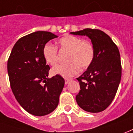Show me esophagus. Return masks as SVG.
I'll return each mask as SVG.
<instances>
[{"label":"esophagus","instance_id":"esophagus-1","mask_svg":"<svg viewBox=\"0 0 133 133\" xmlns=\"http://www.w3.org/2000/svg\"><path fill=\"white\" fill-rule=\"evenodd\" d=\"M71 80H72V79L65 78V84H67V83H69V82H70Z\"/></svg>","mask_w":133,"mask_h":133}]
</instances>
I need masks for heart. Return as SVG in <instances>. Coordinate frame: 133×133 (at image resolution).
<instances>
[{
    "label": "heart",
    "instance_id": "heart-1",
    "mask_svg": "<svg viewBox=\"0 0 133 133\" xmlns=\"http://www.w3.org/2000/svg\"><path fill=\"white\" fill-rule=\"evenodd\" d=\"M58 48L61 52H66L64 64L58 65L52 69L54 75L64 77H72L78 72L79 68L85 69L93 63L95 49L90 41L80 37L66 35L58 40ZM43 56L48 64L54 66L58 63V48L51 43H46L43 49Z\"/></svg>",
    "mask_w": 133,
    "mask_h": 133
}]
</instances>
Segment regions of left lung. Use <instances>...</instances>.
I'll return each instance as SVG.
<instances>
[{
    "label": "left lung",
    "instance_id": "obj_1",
    "mask_svg": "<svg viewBox=\"0 0 133 133\" xmlns=\"http://www.w3.org/2000/svg\"><path fill=\"white\" fill-rule=\"evenodd\" d=\"M71 33L87 35L95 49L93 63L77 78L80 85L76 96L77 103L86 111L101 112L111 103L120 82L119 51L111 37L101 30L87 28Z\"/></svg>",
    "mask_w": 133,
    "mask_h": 133
}]
</instances>
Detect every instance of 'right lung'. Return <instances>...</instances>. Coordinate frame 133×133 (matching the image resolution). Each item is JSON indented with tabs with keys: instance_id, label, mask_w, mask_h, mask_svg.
Wrapping results in <instances>:
<instances>
[{
	"instance_id": "obj_1",
	"label": "right lung",
	"mask_w": 133,
	"mask_h": 133,
	"mask_svg": "<svg viewBox=\"0 0 133 133\" xmlns=\"http://www.w3.org/2000/svg\"><path fill=\"white\" fill-rule=\"evenodd\" d=\"M57 37L54 34L37 31L18 40L7 63L10 85L16 101L35 116H45L56 109L64 86L56 75L48 78L50 66L43 56L44 45Z\"/></svg>"
}]
</instances>
